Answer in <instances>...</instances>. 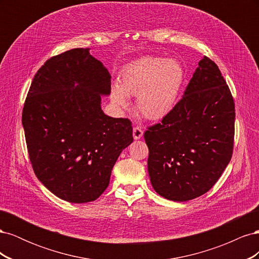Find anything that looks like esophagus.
<instances>
[{
	"mask_svg": "<svg viewBox=\"0 0 259 259\" xmlns=\"http://www.w3.org/2000/svg\"><path fill=\"white\" fill-rule=\"evenodd\" d=\"M144 135V132L142 130V127L139 126H135L134 128H133V137H134V139H140L143 137Z\"/></svg>",
	"mask_w": 259,
	"mask_h": 259,
	"instance_id": "obj_1",
	"label": "esophagus"
}]
</instances>
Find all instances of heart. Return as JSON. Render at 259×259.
<instances>
[{"label":"heart","mask_w":259,"mask_h":259,"mask_svg":"<svg viewBox=\"0 0 259 259\" xmlns=\"http://www.w3.org/2000/svg\"><path fill=\"white\" fill-rule=\"evenodd\" d=\"M184 80V68L175 59L140 58L122 70L119 85L111 88V101L127 108V96H137V111L147 120L160 121L173 111Z\"/></svg>","instance_id":"b5f03b06"}]
</instances>
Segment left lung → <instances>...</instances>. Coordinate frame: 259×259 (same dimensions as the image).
<instances>
[{
    "label": "left lung",
    "instance_id": "8db88e82",
    "mask_svg": "<svg viewBox=\"0 0 259 259\" xmlns=\"http://www.w3.org/2000/svg\"><path fill=\"white\" fill-rule=\"evenodd\" d=\"M234 119L228 85L204 56L173 111L145 132L155 192L177 202L207 192L231 160Z\"/></svg>",
    "mask_w": 259,
    "mask_h": 259
}]
</instances>
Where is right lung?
I'll return each instance as SVG.
<instances>
[{
    "mask_svg": "<svg viewBox=\"0 0 259 259\" xmlns=\"http://www.w3.org/2000/svg\"><path fill=\"white\" fill-rule=\"evenodd\" d=\"M110 91L111 75L90 49L52 57L31 83L22 110L29 158L37 179L61 200L99 198L133 143L131 121L101 110Z\"/></svg>",
    "mask_w": 259,
    "mask_h": 259,
    "instance_id": "obj_1",
    "label": "right lung"
}]
</instances>
